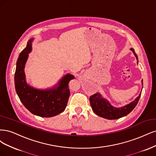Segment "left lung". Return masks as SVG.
Wrapping results in <instances>:
<instances>
[{"mask_svg":"<svg viewBox=\"0 0 156 156\" xmlns=\"http://www.w3.org/2000/svg\"><path fill=\"white\" fill-rule=\"evenodd\" d=\"M130 50L133 52L135 56L136 57L137 60H138L137 56L135 54L134 49L132 48ZM143 83L142 80V85ZM140 94H141V93L139 94V97H137L134 101L132 102L128 105H126L124 107L119 108L112 106L109 103V102L107 101L105 98H104L101 96V94H99L98 93L91 95L89 97V101L93 112L97 115H98L99 117L109 120L118 119L126 116V115H127L132 111L137 105L140 97Z\"/></svg>","mask_w":156,"mask_h":156,"instance_id":"1","label":"left lung"}]
</instances>
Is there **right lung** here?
I'll list each match as a JSON object with an SVG mask.
<instances>
[{"label": "right lung", "mask_w": 156, "mask_h": 156, "mask_svg": "<svg viewBox=\"0 0 156 156\" xmlns=\"http://www.w3.org/2000/svg\"><path fill=\"white\" fill-rule=\"evenodd\" d=\"M32 41L29 40L27 47L20 53L15 73V86L21 102L29 112L42 117H51L63 112L70 96L69 82L74 77L67 74L60 80L58 87L47 90L32 87L25 80L24 68L32 50Z\"/></svg>", "instance_id": "right-lung-1"}]
</instances>
